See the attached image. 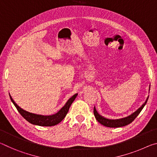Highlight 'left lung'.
Returning a JSON list of instances; mask_svg holds the SVG:
<instances>
[{"mask_svg":"<svg viewBox=\"0 0 157 157\" xmlns=\"http://www.w3.org/2000/svg\"><path fill=\"white\" fill-rule=\"evenodd\" d=\"M150 88H149V91H150ZM148 97H149V96L147 97V98L146 99L145 103H144V104L139 108V109H137V110H136L135 112H133L132 114H131L130 115H129V116H127V117L120 118V119H116V120L108 119V118L103 117L101 115H99L98 113V112L97 111V110L95 109V106L94 107V117H95L96 120L100 123V124H101L102 125L105 126V127H113V128L124 127V126L128 125L129 124H130V123H132L133 120H135V118L138 115H139L141 110H143L144 106H145L146 103H147V101Z\"/></svg>","mask_w":157,"mask_h":157,"instance_id":"8db88e82","label":"left lung"}]
</instances>
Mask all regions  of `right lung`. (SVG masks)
<instances>
[{"label":"right lung","mask_w":157,"mask_h":157,"mask_svg":"<svg viewBox=\"0 0 157 157\" xmlns=\"http://www.w3.org/2000/svg\"><path fill=\"white\" fill-rule=\"evenodd\" d=\"M78 94H75L68 99V101L66 102L65 106L59 110L58 113L56 114L51 115H37L32 113L28 112L26 110L22 109L14 102L13 99L12 98L11 95L10 94V99L12 102L13 103L15 107L17 108L18 111L19 113L22 115V117H24V119L27 120L28 122L31 123L33 124L38 125V126H43V127H51V126H54L60 123L63 120L66 115L67 114L69 107L72 104L74 99Z\"/></svg>","instance_id":"1"}]
</instances>
